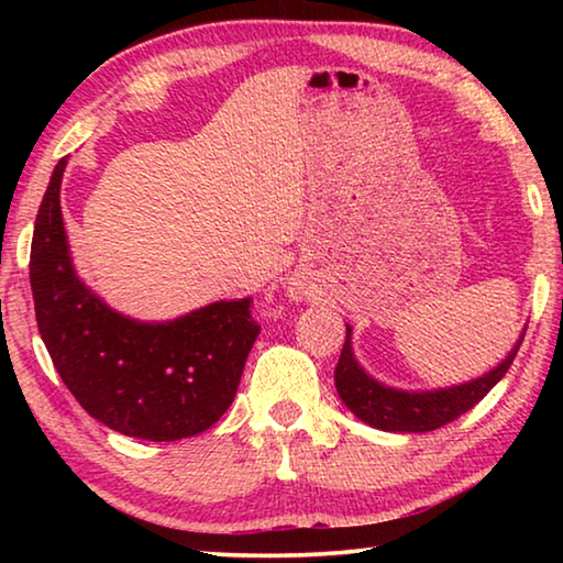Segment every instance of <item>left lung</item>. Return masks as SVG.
<instances>
[{"label":"left lung","mask_w":563,"mask_h":563,"mask_svg":"<svg viewBox=\"0 0 563 563\" xmlns=\"http://www.w3.org/2000/svg\"><path fill=\"white\" fill-rule=\"evenodd\" d=\"M347 328L345 345L340 352V362L335 367V387L338 395L352 415L362 422L375 427L383 432H432L437 427L452 422L464 412L487 397L489 389L507 375L511 367L517 350L523 340V332L517 340V345L509 350V355L504 357L497 367H492L489 373L482 377L466 379L460 385L450 387H437V389H399L379 383L365 367L360 365L352 350V328Z\"/></svg>","instance_id":"left-lung-1"}]
</instances>
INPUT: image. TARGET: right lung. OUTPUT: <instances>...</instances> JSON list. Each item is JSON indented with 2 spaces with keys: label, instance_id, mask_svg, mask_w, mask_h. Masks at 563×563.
I'll return each mask as SVG.
<instances>
[{
  "label": "right lung",
  "instance_id": "right-lung-1",
  "mask_svg": "<svg viewBox=\"0 0 563 563\" xmlns=\"http://www.w3.org/2000/svg\"><path fill=\"white\" fill-rule=\"evenodd\" d=\"M56 164L36 213L30 283L36 325L56 373L109 430L176 442L216 424L231 407L258 338L251 298L218 300L146 322L109 308L74 268Z\"/></svg>",
  "mask_w": 563,
  "mask_h": 563
}]
</instances>
